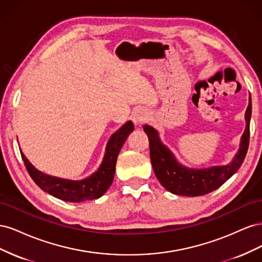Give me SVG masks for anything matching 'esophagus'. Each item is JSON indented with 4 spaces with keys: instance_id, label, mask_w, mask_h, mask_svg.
I'll return each mask as SVG.
<instances>
[{
    "instance_id": "obj_1",
    "label": "esophagus",
    "mask_w": 262,
    "mask_h": 262,
    "mask_svg": "<svg viewBox=\"0 0 262 262\" xmlns=\"http://www.w3.org/2000/svg\"><path fill=\"white\" fill-rule=\"evenodd\" d=\"M149 120V115L147 112H144V110H141V112H138L133 118V121L136 124H142L144 122H147Z\"/></svg>"
}]
</instances>
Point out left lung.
<instances>
[{
  "mask_svg": "<svg viewBox=\"0 0 262 262\" xmlns=\"http://www.w3.org/2000/svg\"><path fill=\"white\" fill-rule=\"evenodd\" d=\"M251 99L246 110V129L242 137L241 147L233 162L225 166H214L207 169H189L177 163L170 150L166 147L158 138L157 131L149 125H144V132L149 142L150 162L157 179L162 186L173 194L198 196L208 194L220 188L239 169L249 146L250 137Z\"/></svg>",
  "mask_w": 262,
  "mask_h": 262,
  "instance_id": "1",
  "label": "left lung"
}]
</instances>
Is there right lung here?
Segmentation results:
<instances>
[{
  "label": "right lung",
  "instance_id": "1",
  "mask_svg": "<svg viewBox=\"0 0 262 262\" xmlns=\"http://www.w3.org/2000/svg\"><path fill=\"white\" fill-rule=\"evenodd\" d=\"M133 130V122L128 121L114 133L107 144L106 154L99 169L84 180L73 181L46 175V173L37 170L23 153L21 158L28 173L36 182V185L49 194L69 202H83L86 200L98 199L112 185L116 171L118 154L126 138Z\"/></svg>",
  "mask_w": 262,
  "mask_h": 262
}]
</instances>
